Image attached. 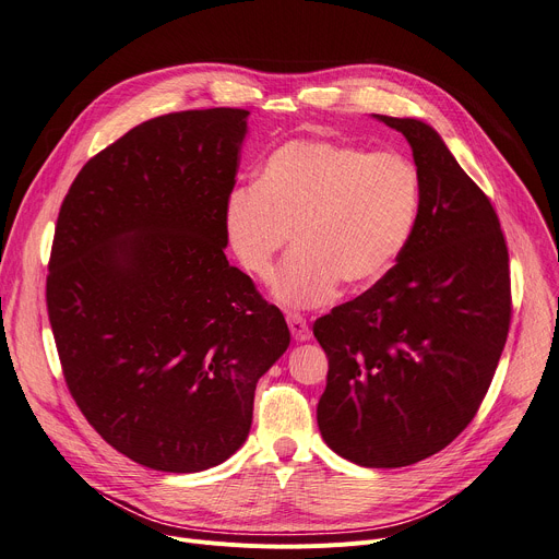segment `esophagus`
I'll return each mask as SVG.
<instances>
[{"mask_svg":"<svg viewBox=\"0 0 559 559\" xmlns=\"http://www.w3.org/2000/svg\"><path fill=\"white\" fill-rule=\"evenodd\" d=\"M287 326L292 337L297 342H308L310 340V329L306 324V319L299 312H287Z\"/></svg>","mask_w":559,"mask_h":559,"instance_id":"obj_1","label":"esophagus"}]
</instances>
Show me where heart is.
<instances>
[{"mask_svg":"<svg viewBox=\"0 0 559 559\" xmlns=\"http://www.w3.org/2000/svg\"><path fill=\"white\" fill-rule=\"evenodd\" d=\"M421 174L394 152L295 140L262 165L251 190L226 203V235L240 267L270 281L289 235L295 251L274 278L289 308L329 304L344 281L367 289L409 245L421 215Z\"/></svg>","mask_w":559,"mask_h":559,"instance_id":"1","label":"heart"}]
</instances>
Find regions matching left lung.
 Wrapping results in <instances>:
<instances>
[{
  "label": "left lung",
  "instance_id": "left-lung-1",
  "mask_svg": "<svg viewBox=\"0 0 559 559\" xmlns=\"http://www.w3.org/2000/svg\"><path fill=\"white\" fill-rule=\"evenodd\" d=\"M373 117L413 146L421 215L383 278L314 321L329 356L317 424L337 455L396 468L442 451L476 417L510 331V258L493 205L439 133Z\"/></svg>",
  "mask_w": 559,
  "mask_h": 559
}]
</instances>
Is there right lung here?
I'll return each mask as SVG.
<instances>
[{
	"mask_svg": "<svg viewBox=\"0 0 559 559\" xmlns=\"http://www.w3.org/2000/svg\"><path fill=\"white\" fill-rule=\"evenodd\" d=\"M249 110L154 117L76 174L58 213L47 312L72 399L106 442L167 474L228 460L283 312L230 267L226 203Z\"/></svg>",
	"mask_w": 559,
	"mask_h": 559,
	"instance_id": "right-lung-1",
	"label": "right lung"
}]
</instances>
